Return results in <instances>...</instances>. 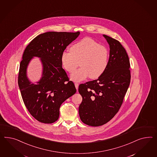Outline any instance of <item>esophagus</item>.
I'll use <instances>...</instances> for the list:
<instances>
[{"label": "esophagus", "mask_w": 157, "mask_h": 157, "mask_svg": "<svg viewBox=\"0 0 157 157\" xmlns=\"http://www.w3.org/2000/svg\"><path fill=\"white\" fill-rule=\"evenodd\" d=\"M75 87H76V90H78V87H79V84H78V83H75Z\"/></svg>", "instance_id": "34e87169"}]
</instances>
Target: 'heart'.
<instances>
[{"label": "heart", "mask_w": 157, "mask_h": 157, "mask_svg": "<svg viewBox=\"0 0 157 157\" xmlns=\"http://www.w3.org/2000/svg\"><path fill=\"white\" fill-rule=\"evenodd\" d=\"M109 56L107 47L93 39L85 38L73 44L70 51H63L60 62L68 72H72L80 64L81 67L71 74L72 81L79 82L88 76L94 79L101 76L108 67Z\"/></svg>", "instance_id": "heart-1"}]
</instances>
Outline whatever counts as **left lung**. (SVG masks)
Returning a JSON list of instances; mask_svg holds the SVG:
<instances>
[{
	"label": "left lung",
	"mask_w": 157,
	"mask_h": 157,
	"mask_svg": "<svg viewBox=\"0 0 157 157\" xmlns=\"http://www.w3.org/2000/svg\"><path fill=\"white\" fill-rule=\"evenodd\" d=\"M110 46L108 67L98 79L79 86L82 97L79 114L83 123L99 126L118 112L130 83V64L127 52L118 40L103 35Z\"/></svg>",
	"instance_id": "1"
}]
</instances>
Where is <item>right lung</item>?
I'll list each match as a JSON object with an SVG mask.
<instances>
[{"label":"right lung","instance_id":"right-lung-1","mask_svg":"<svg viewBox=\"0 0 157 157\" xmlns=\"http://www.w3.org/2000/svg\"><path fill=\"white\" fill-rule=\"evenodd\" d=\"M79 34V31L44 33L35 37L25 50L18 85L26 108L40 122L56 121L62 103L76 93L74 83L62 68L60 56ZM34 56L41 58L44 67L43 77L36 84L31 83L26 75L27 66Z\"/></svg>","mask_w":157,"mask_h":157}]
</instances>
